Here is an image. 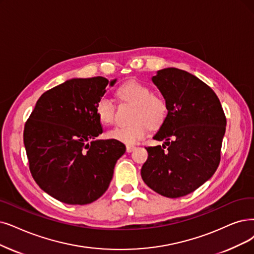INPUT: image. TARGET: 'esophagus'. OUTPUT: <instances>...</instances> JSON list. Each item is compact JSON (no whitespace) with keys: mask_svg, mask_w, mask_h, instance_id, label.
<instances>
[{"mask_svg":"<svg viewBox=\"0 0 254 254\" xmlns=\"http://www.w3.org/2000/svg\"><path fill=\"white\" fill-rule=\"evenodd\" d=\"M134 149H135V146H134V145H127V146H126L127 152H132Z\"/></svg>","mask_w":254,"mask_h":254,"instance_id":"esophagus-1","label":"esophagus"}]
</instances>
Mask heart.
<instances>
[{
	"label": "heart",
	"mask_w": 254,
	"mask_h": 254,
	"mask_svg": "<svg viewBox=\"0 0 254 254\" xmlns=\"http://www.w3.org/2000/svg\"><path fill=\"white\" fill-rule=\"evenodd\" d=\"M117 97L121 103L135 104L131 120L133 123L125 126H117L108 131V137L122 141L124 144H134L144 138L150 128H158L164 123L168 105L166 101L153 95L151 87L139 83L137 81L121 85L117 90ZM117 106L111 99L102 97L96 104V114L100 122L104 125H109L115 121Z\"/></svg>",
	"instance_id": "1"
}]
</instances>
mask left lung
Wrapping results in <instances>:
<instances>
[{"mask_svg": "<svg viewBox=\"0 0 254 254\" xmlns=\"http://www.w3.org/2000/svg\"><path fill=\"white\" fill-rule=\"evenodd\" d=\"M152 81L168 105L166 120L153 136L165 143L146 148L148 159L140 174L159 195L178 198L214 175L220 164L226 118L214 90L186 70L160 69Z\"/></svg>", "mask_w": 254, "mask_h": 254, "instance_id": "8db88e82", "label": "left lung"}]
</instances>
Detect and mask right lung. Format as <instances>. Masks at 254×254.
I'll return each mask as SVG.
<instances>
[{
  "label": "right lung",
  "instance_id": "add662e5",
  "mask_svg": "<svg viewBox=\"0 0 254 254\" xmlns=\"http://www.w3.org/2000/svg\"><path fill=\"white\" fill-rule=\"evenodd\" d=\"M117 79L74 78L44 93L27 120L24 144L36 184L72 205L92 203L109 187L126 147L103 132L96 104Z\"/></svg>",
  "mask_w": 254,
  "mask_h": 254
}]
</instances>
